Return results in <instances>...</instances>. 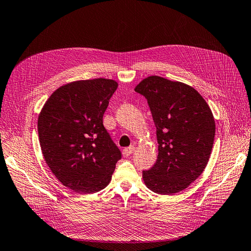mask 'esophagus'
<instances>
[{
	"mask_svg": "<svg viewBox=\"0 0 251 251\" xmlns=\"http://www.w3.org/2000/svg\"><path fill=\"white\" fill-rule=\"evenodd\" d=\"M135 150H136L135 145H130L129 148H126V149L123 150V155L126 156V157L129 156V155H131L133 152H135Z\"/></svg>",
	"mask_w": 251,
	"mask_h": 251,
	"instance_id": "34e87169",
	"label": "esophagus"
}]
</instances>
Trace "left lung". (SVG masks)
I'll return each mask as SVG.
<instances>
[{
  "mask_svg": "<svg viewBox=\"0 0 251 251\" xmlns=\"http://www.w3.org/2000/svg\"><path fill=\"white\" fill-rule=\"evenodd\" d=\"M135 91L147 98L158 142L156 164L142 172L144 184L157 194H176L207 165L216 129L212 110L192 86L159 75L143 79Z\"/></svg>",
  "mask_w": 251,
  "mask_h": 251,
  "instance_id": "left-lung-1",
  "label": "left lung"
}]
</instances>
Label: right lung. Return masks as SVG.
I'll list each match as a JSON object with an SVG mask.
<instances>
[{
  "instance_id": "add662e5",
  "label": "right lung",
  "mask_w": 251,
  "mask_h": 251,
  "mask_svg": "<svg viewBox=\"0 0 251 251\" xmlns=\"http://www.w3.org/2000/svg\"><path fill=\"white\" fill-rule=\"evenodd\" d=\"M118 82L112 79L73 81L47 99L37 121L47 165L60 182L81 194L107 187L121 159L102 124Z\"/></svg>"
}]
</instances>
